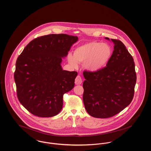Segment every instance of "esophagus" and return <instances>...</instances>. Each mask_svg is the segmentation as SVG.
<instances>
[{"label":"esophagus","mask_w":151,"mask_h":151,"mask_svg":"<svg viewBox=\"0 0 151 151\" xmlns=\"http://www.w3.org/2000/svg\"><path fill=\"white\" fill-rule=\"evenodd\" d=\"M82 83V79L81 77L80 76H77V77L76 78L75 80V83L76 85H80Z\"/></svg>","instance_id":"obj_1"}]
</instances>
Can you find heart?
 <instances>
[{"label": "heart", "mask_w": 151, "mask_h": 151, "mask_svg": "<svg viewBox=\"0 0 151 151\" xmlns=\"http://www.w3.org/2000/svg\"><path fill=\"white\" fill-rule=\"evenodd\" d=\"M112 49L109 44L92 41L77 47L74 56L69 55V63L77 67L78 62H83V68L90 72H97L103 69L110 61Z\"/></svg>", "instance_id": "heart-1"}]
</instances>
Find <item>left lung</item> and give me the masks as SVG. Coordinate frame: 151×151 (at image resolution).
<instances>
[{
    "mask_svg": "<svg viewBox=\"0 0 151 151\" xmlns=\"http://www.w3.org/2000/svg\"><path fill=\"white\" fill-rule=\"evenodd\" d=\"M111 40L114 51L106 66L97 72H83L84 106L90 115L97 118H110L128 106L137 80L132 56L122 41Z\"/></svg>",
    "mask_w": 151,
    "mask_h": 151,
    "instance_id": "obj_1",
    "label": "left lung"
}]
</instances>
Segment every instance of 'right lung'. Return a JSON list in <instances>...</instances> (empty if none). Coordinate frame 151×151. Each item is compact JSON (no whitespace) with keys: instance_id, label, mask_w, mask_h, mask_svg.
Masks as SVG:
<instances>
[{"instance_id":"obj_1","label":"right lung","mask_w":151,"mask_h":151,"mask_svg":"<svg viewBox=\"0 0 151 151\" xmlns=\"http://www.w3.org/2000/svg\"><path fill=\"white\" fill-rule=\"evenodd\" d=\"M78 37L51 34L30 41L17 60L14 81L21 104L34 115L52 117L62 109L63 96L74 86L76 71L63 70L66 57Z\"/></svg>"}]
</instances>
